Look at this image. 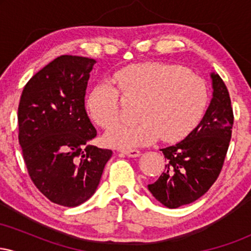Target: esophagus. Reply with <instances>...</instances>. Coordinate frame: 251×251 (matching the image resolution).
<instances>
[{"label":"esophagus","mask_w":251,"mask_h":251,"mask_svg":"<svg viewBox=\"0 0 251 251\" xmlns=\"http://www.w3.org/2000/svg\"><path fill=\"white\" fill-rule=\"evenodd\" d=\"M123 153L127 155V157L135 158V157H139L140 151H139V150H124Z\"/></svg>","instance_id":"esophagus-1"}]
</instances>
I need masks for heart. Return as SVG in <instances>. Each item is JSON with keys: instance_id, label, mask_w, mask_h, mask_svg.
<instances>
[{"instance_id": "1", "label": "heart", "mask_w": 251, "mask_h": 251, "mask_svg": "<svg viewBox=\"0 0 251 251\" xmlns=\"http://www.w3.org/2000/svg\"><path fill=\"white\" fill-rule=\"evenodd\" d=\"M118 89L100 82L87 97V111L103 128L111 127L120 117V94L128 100H142L135 124H119L103 135L106 144L132 150L154 143L177 142L194 129L209 103V88L188 68L163 62L131 65L114 75Z\"/></svg>"}]
</instances>
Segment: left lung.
<instances>
[{"instance_id": "8db88e82", "label": "left lung", "mask_w": 251, "mask_h": 251, "mask_svg": "<svg viewBox=\"0 0 251 251\" xmlns=\"http://www.w3.org/2000/svg\"><path fill=\"white\" fill-rule=\"evenodd\" d=\"M212 98L201 123L176 145L162 149L165 170L149 191L170 209L179 208L201 197L217 179L231 139V100L226 83L211 73Z\"/></svg>"}]
</instances>
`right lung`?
Wrapping results in <instances>:
<instances>
[{"mask_svg": "<svg viewBox=\"0 0 251 251\" xmlns=\"http://www.w3.org/2000/svg\"><path fill=\"white\" fill-rule=\"evenodd\" d=\"M97 61L61 55L39 71L20 99L19 143L28 174L53 203L74 208L94 195L111 150L97 135L85 109L89 73Z\"/></svg>", "mask_w": 251, "mask_h": 251, "instance_id": "add662e5", "label": "right lung"}]
</instances>
